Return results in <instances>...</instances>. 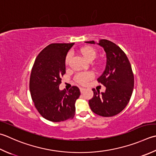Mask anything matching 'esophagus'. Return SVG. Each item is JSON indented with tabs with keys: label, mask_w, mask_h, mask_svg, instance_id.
I'll return each instance as SVG.
<instances>
[{
	"label": "esophagus",
	"mask_w": 156,
	"mask_h": 156,
	"mask_svg": "<svg viewBox=\"0 0 156 156\" xmlns=\"http://www.w3.org/2000/svg\"><path fill=\"white\" fill-rule=\"evenodd\" d=\"M85 90H86V89H85L84 88H82V87L80 88V93H83L84 92Z\"/></svg>",
	"instance_id": "obj_1"
}]
</instances>
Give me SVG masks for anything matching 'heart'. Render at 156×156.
<instances>
[{
    "label": "heart",
    "instance_id": "obj_1",
    "mask_svg": "<svg viewBox=\"0 0 156 156\" xmlns=\"http://www.w3.org/2000/svg\"><path fill=\"white\" fill-rule=\"evenodd\" d=\"M80 53L83 56L84 59L88 62H91L95 59L97 57V52L94 48L90 47H86L80 49ZM71 55L68 53L66 57V63L68 64ZM94 77V74L92 72H84V73H78L76 76L75 79L77 82L82 85L86 84L87 82L93 79Z\"/></svg>",
    "mask_w": 156,
    "mask_h": 156
}]
</instances>
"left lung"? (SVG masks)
<instances>
[{
  "instance_id": "left-lung-1",
  "label": "left lung",
  "mask_w": 156,
  "mask_h": 156,
  "mask_svg": "<svg viewBox=\"0 0 156 156\" xmlns=\"http://www.w3.org/2000/svg\"><path fill=\"white\" fill-rule=\"evenodd\" d=\"M85 42L95 44L94 41ZM97 44L104 48L106 53L105 69L97 79L106 89L100 93L93 88L94 95L88 104L94 114L112 117L122 111L129 103L133 91L134 76L129 59L118 45L105 39L100 40Z\"/></svg>"
}]
</instances>
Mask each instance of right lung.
<instances>
[{
	"mask_svg": "<svg viewBox=\"0 0 156 156\" xmlns=\"http://www.w3.org/2000/svg\"><path fill=\"white\" fill-rule=\"evenodd\" d=\"M74 43H53L38 54L30 78V94L36 109L47 120L58 122L73 118L76 101L80 95L77 87L60 90L66 74V57Z\"/></svg>",
	"mask_w": 156,
	"mask_h": 156,
	"instance_id": "right-lung-1",
	"label": "right lung"
}]
</instances>
